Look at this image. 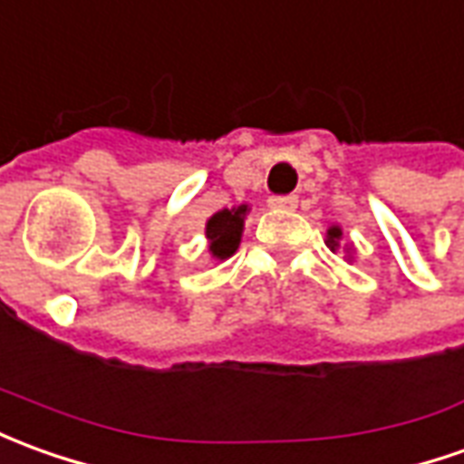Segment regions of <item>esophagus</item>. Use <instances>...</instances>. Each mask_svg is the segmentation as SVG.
I'll use <instances>...</instances> for the list:
<instances>
[{
  "label": "esophagus",
  "mask_w": 464,
  "mask_h": 464,
  "mask_svg": "<svg viewBox=\"0 0 464 464\" xmlns=\"http://www.w3.org/2000/svg\"><path fill=\"white\" fill-rule=\"evenodd\" d=\"M268 206L276 210H294L299 206V198L296 196H274V198L268 200Z\"/></svg>",
  "instance_id": "esophagus-1"
}]
</instances>
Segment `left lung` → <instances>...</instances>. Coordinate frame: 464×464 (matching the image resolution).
<instances>
[{"instance_id": "8db88e82", "label": "left lung", "mask_w": 464, "mask_h": 464, "mask_svg": "<svg viewBox=\"0 0 464 464\" xmlns=\"http://www.w3.org/2000/svg\"><path fill=\"white\" fill-rule=\"evenodd\" d=\"M342 238H344V231H342V226H336V223H332L329 228H326V246L332 248L334 254L342 248ZM344 254H346V261H354V246L352 243H346L344 246Z\"/></svg>"}]
</instances>
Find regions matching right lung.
I'll use <instances>...</instances> for the list:
<instances>
[{
  "label": "right lung",
  "mask_w": 464,
  "mask_h": 464,
  "mask_svg": "<svg viewBox=\"0 0 464 464\" xmlns=\"http://www.w3.org/2000/svg\"><path fill=\"white\" fill-rule=\"evenodd\" d=\"M251 206L241 203V206H233V208H223L218 213H213L208 221H206V241H208V256L210 261H226L231 258L238 246H241L243 236V223L248 216Z\"/></svg>",
  "instance_id": "add662e5"
}]
</instances>
